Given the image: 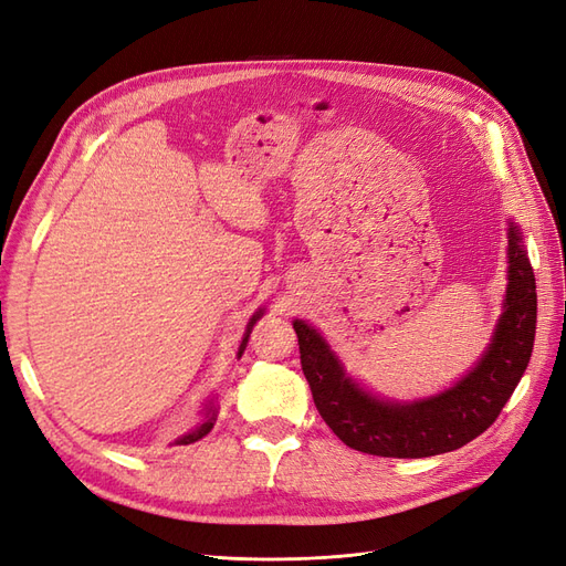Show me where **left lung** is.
I'll return each instance as SVG.
<instances>
[{
	"mask_svg": "<svg viewBox=\"0 0 566 566\" xmlns=\"http://www.w3.org/2000/svg\"><path fill=\"white\" fill-rule=\"evenodd\" d=\"M507 238L510 283L491 345L465 378L437 397L413 403L373 397L349 378L321 333L300 318L293 323L318 413L349 449L382 458L439 455L465 447L501 416L536 337V279L512 221Z\"/></svg>",
	"mask_w": 566,
	"mask_h": 566,
	"instance_id": "left-lung-1",
	"label": "left lung"
}]
</instances>
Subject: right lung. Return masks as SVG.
Instances as JSON below:
<instances>
[{"mask_svg": "<svg viewBox=\"0 0 566 566\" xmlns=\"http://www.w3.org/2000/svg\"><path fill=\"white\" fill-rule=\"evenodd\" d=\"M264 314V310H260L256 312L252 318H250V325H248V333H245V337H243V342H241V349H238V358L243 356V352H245V345H248V337H250V333H252V325L256 323V318H260ZM217 403H214V399H208V403H205V408H202V422L196 427V430H191L188 434H184L181 439H177V443H181V447H186V443H193V441H198V439H202L205 434H208L212 427H214V422H217Z\"/></svg>", "mask_w": 566, "mask_h": 566, "instance_id": "add662e5", "label": "right lung"}]
</instances>
